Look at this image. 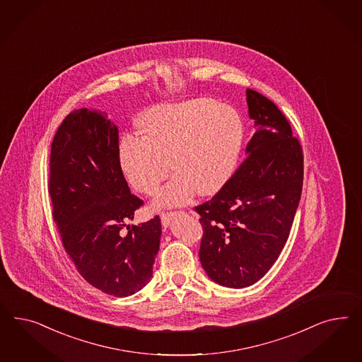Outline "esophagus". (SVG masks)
I'll list each match as a JSON object with an SVG mask.
<instances>
[{
	"mask_svg": "<svg viewBox=\"0 0 362 362\" xmlns=\"http://www.w3.org/2000/svg\"><path fill=\"white\" fill-rule=\"evenodd\" d=\"M176 214H179V212H162V215H160V219H162V224L167 227L168 224H170V220L173 219L174 216H175Z\"/></svg>",
	"mask_w": 362,
	"mask_h": 362,
	"instance_id": "obj_1",
	"label": "esophagus"
}]
</instances>
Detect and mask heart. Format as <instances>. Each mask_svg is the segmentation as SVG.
Here are the masks:
<instances>
[{
	"instance_id": "obj_1",
	"label": "heart",
	"mask_w": 362,
	"mask_h": 362,
	"mask_svg": "<svg viewBox=\"0 0 362 362\" xmlns=\"http://www.w3.org/2000/svg\"><path fill=\"white\" fill-rule=\"evenodd\" d=\"M144 132L122 136L123 173L136 191L153 195L173 165L175 176L156 202L176 206L188 202L199 188L211 192L228 179L240 155L245 127L235 107L197 98L150 110Z\"/></svg>"
}]
</instances>
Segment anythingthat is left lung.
<instances>
[{
	"instance_id": "obj_1",
	"label": "left lung",
	"mask_w": 362,
	"mask_h": 362,
	"mask_svg": "<svg viewBox=\"0 0 362 362\" xmlns=\"http://www.w3.org/2000/svg\"><path fill=\"white\" fill-rule=\"evenodd\" d=\"M257 129L247 158L211 200L197 206L203 238L199 257L220 285L244 288L267 274L288 240L301 197L303 147L271 99L247 88Z\"/></svg>"
}]
</instances>
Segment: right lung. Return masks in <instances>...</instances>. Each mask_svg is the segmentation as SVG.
I'll return each mask as SVG.
<instances>
[{"label":"right lung","instance_id":"1","mask_svg":"<svg viewBox=\"0 0 362 362\" xmlns=\"http://www.w3.org/2000/svg\"><path fill=\"white\" fill-rule=\"evenodd\" d=\"M118 141L105 112L73 110L55 132L47 186L62 245L79 274L103 293L126 297L153 276L162 224L158 215L126 224L143 200L124 179Z\"/></svg>","mask_w":362,"mask_h":362}]
</instances>
